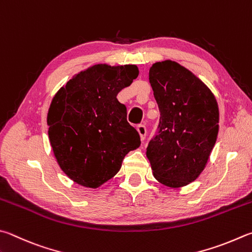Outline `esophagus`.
Returning <instances> with one entry per match:
<instances>
[{"instance_id":"1","label":"esophagus","mask_w":252,"mask_h":252,"mask_svg":"<svg viewBox=\"0 0 252 252\" xmlns=\"http://www.w3.org/2000/svg\"><path fill=\"white\" fill-rule=\"evenodd\" d=\"M138 132H139V134H140L141 141H144L145 140V136H146V126L144 125L138 126Z\"/></svg>"}]
</instances>
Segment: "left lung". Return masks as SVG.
I'll return each mask as SVG.
<instances>
[{
	"label": "left lung",
	"mask_w": 252,
	"mask_h": 252,
	"mask_svg": "<svg viewBox=\"0 0 252 252\" xmlns=\"http://www.w3.org/2000/svg\"><path fill=\"white\" fill-rule=\"evenodd\" d=\"M149 80L161 117L146 157L159 183L172 189L186 186L204 171L216 143V98L202 80L176 62L153 63Z\"/></svg>",
	"instance_id": "1"
}]
</instances>
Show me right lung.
<instances>
[{
    "instance_id": "right-lung-1",
    "label": "right lung",
    "mask_w": 252,
    "mask_h": 252,
    "mask_svg": "<svg viewBox=\"0 0 252 252\" xmlns=\"http://www.w3.org/2000/svg\"><path fill=\"white\" fill-rule=\"evenodd\" d=\"M138 75L135 65L98 63L75 75L53 98L47 113L50 145L58 165L77 184L101 186L140 146L126 108L117 99Z\"/></svg>"
}]
</instances>
